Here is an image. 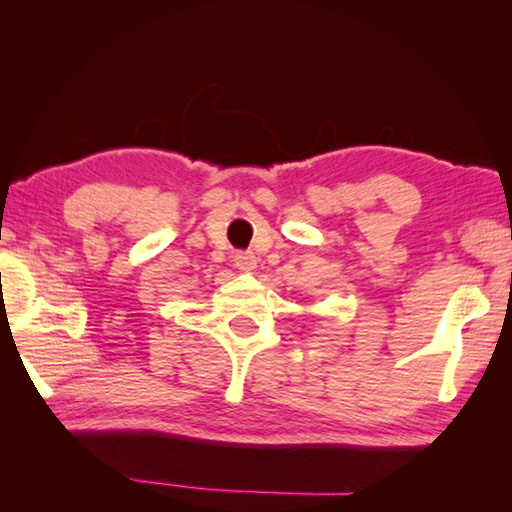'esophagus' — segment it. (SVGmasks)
Returning a JSON list of instances; mask_svg holds the SVG:
<instances>
[{
    "instance_id": "obj_1",
    "label": "esophagus",
    "mask_w": 512,
    "mask_h": 512,
    "mask_svg": "<svg viewBox=\"0 0 512 512\" xmlns=\"http://www.w3.org/2000/svg\"><path fill=\"white\" fill-rule=\"evenodd\" d=\"M235 264L239 270H253L255 268V255L250 250H244V253L235 255Z\"/></svg>"
}]
</instances>
